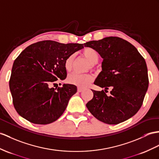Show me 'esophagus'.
<instances>
[{
  "mask_svg": "<svg viewBox=\"0 0 159 159\" xmlns=\"http://www.w3.org/2000/svg\"><path fill=\"white\" fill-rule=\"evenodd\" d=\"M83 90L84 89L83 88H77V92H82L83 91Z\"/></svg>",
  "mask_w": 159,
  "mask_h": 159,
  "instance_id": "34e87169",
  "label": "esophagus"
}]
</instances>
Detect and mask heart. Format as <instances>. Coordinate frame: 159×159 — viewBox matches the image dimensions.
Segmentation results:
<instances>
[{"label": "heart", "instance_id": "1", "mask_svg": "<svg viewBox=\"0 0 159 159\" xmlns=\"http://www.w3.org/2000/svg\"><path fill=\"white\" fill-rule=\"evenodd\" d=\"M82 53L90 62L91 67L99 60V54L94 48L86 47L82 50ZM74 57V55H70L65 59L64 62V68L67 71H70L71 70ZM92 80L93 76L91 74H78V73H71L67 77V82L69 84L80 87L86 86Z\"/></svg>", "mask_w": 159, "mask_h": 159}]
</instances>
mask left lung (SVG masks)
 <instances>
[{"label":"left lung","mask_w":159,"mask_h":159,"mask_svg":"<svg viewBox=\"0 0 159 159\" xmlns=\"http://www.w3.org/2000/svg\"><path fill=\"white\" fill-rule=\"evenodd\" d=\"M94 48L103 59L102 71L94 84L105 90H92L94 96L86 107L92 115L107 124L126 121L142 105L148 87L146 61L136 48L119 37H107L84 44ZM111 88V95L106 93Z\"/></svg>","instance_id":"8db88e82"}]
</instances>
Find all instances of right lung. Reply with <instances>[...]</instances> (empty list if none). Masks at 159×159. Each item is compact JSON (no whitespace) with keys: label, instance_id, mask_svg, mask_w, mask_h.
<instances>
[{"label":"right lung","instance_id":"obj_1","mask_svg":"<svg viewBox=\"0 0 159 159\" xmlns=\"http://www.w3.org/2000/svg\"><path fill=\"white\" fill-rule=\"evenodd\" d=\"M83 48V44L44 40L23 50L14 61L9 80L13 106L21 117L40 125L49 124L61 117L77 87L51 86L58 80L66 78V58Z\"/></svg>","mask_w":159,"mask_h":159}]
</instances>
